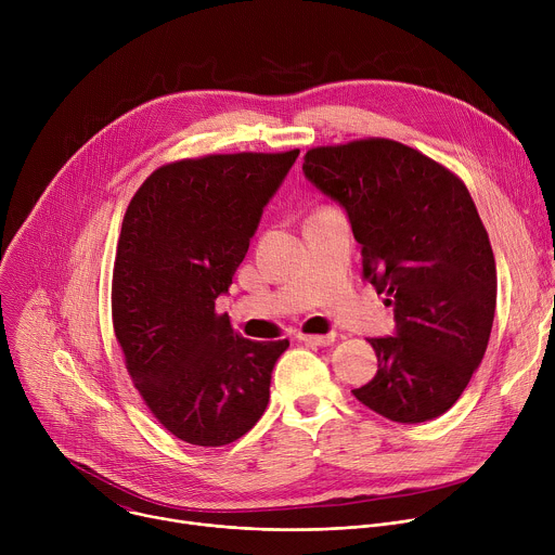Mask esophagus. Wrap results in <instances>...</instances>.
I'll return each instance as SVG.
<instances>
[{"label":"esophagus","instance_id":"obj_1","mask_svg":"<svg viewBox=\"0 0 555 555\" xmlns=\"http://www.w3.org/2000/svg\"><path fill=\"white\" fill-rule=\"evenodd\" d=\"M298 340H302L305 345H315V347H327V345H332L334 340H336V334H311V336H305V334H300L298 336Z\"/></svg>","mask_w":555,"mask_h":555}]
</instances>
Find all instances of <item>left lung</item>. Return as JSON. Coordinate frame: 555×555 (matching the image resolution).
Masks as SVG:
<instances>
[{
  "label": "left lung",
  "instance_id": "1",
  "mask_svg": "<svg viewBox=\"0 0 555 555\" xmlns=\"http://www.w3.org/2000/svg\"><path fill=\"white\" fill-rule=\"evenodd\" d=\"M302 171L347 210L362 276L398 323L369 340L377 373L353 395L390 422L443 415L481 364L496 309L494 253L467 186L388 138L309 149Z\"/></svg>",
  "mask_w": 555,
  "mask_h": 555
}]
</instances>
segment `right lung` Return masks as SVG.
<instances>
[{"label":"right lung","mask_w":555,"mask_h":555,"mask_svg":"<svg viewBox=\"0 0 555 555\" xmlns=\"http://www.w3.org/2000/svg\"><path fill=\"white\" fill-rule=\"evenodd\" d=\"M296 157L298 149L189 157L155 169L127 206L114 334L146 409L186 443H232L268 406L272 369L289 343L242 338L215 300Z\"/></svg>","instance_id":"right-lung-1"}]
</instances>
